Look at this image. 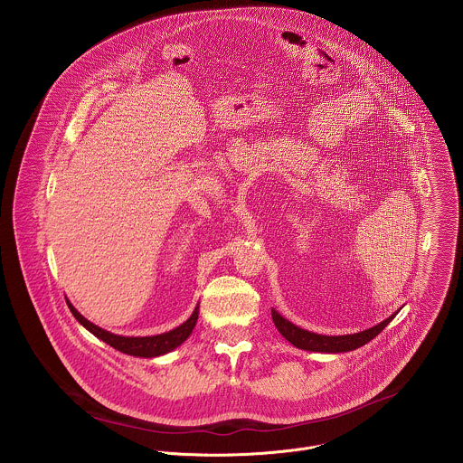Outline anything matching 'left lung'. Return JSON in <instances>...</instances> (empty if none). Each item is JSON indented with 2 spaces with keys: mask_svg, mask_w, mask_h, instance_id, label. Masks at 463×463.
I'll return each instance as SVG.
<instances>
[{
  "mask_svg": "<svg viewBox=\"0 0 463 463\" xmlns=\"http://www.w3.org/2000/svg\"><path fill=\"white\" fill-rule=\"evenodd\" d=\"M272 321L278 331L296 347L305 349V351H317V353H345V351H353L362 347L364 344L371 342L378 333H382L383 328L396 317V314H392L391 317H387L383 323L369 328V330L360 331V333H353V335H338V336H328V335H319V333H312V331L303 330L296 325H292L290 321H287L283 316H279L274 308H272Z\"/></svg>",
  "mask_w": 463,
  "mask_h": 463,
  "instance_id": "left-lung-1",
  "label": "left lung"
}]
</instances>
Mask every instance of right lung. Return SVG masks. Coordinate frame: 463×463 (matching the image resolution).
I'll return each instance as SVG.
<instances>
[{
  "instance_id": "add662e5",
  "label": "right lung",
  "mask_w": 463,
  "mask_h": 463,
  "mask_svg": "<svg viewBox=\"0 0 463 463\" xmlns=\"http://www.w3.org/2000/svg\"><path fill=\"white\" fill-rule=\"evenodd\" d=\"M67 307L71 310V314L74 316V319L92 335H96L98 338H101L103 342H107L109 345H112L114 349L125 353V354H132V356H140V358H153V356H160L165 354L173 349H176L178 345H182L189 335L194 330L196 323H198L199 305L194 308L193 316L180 325L175 330L162 333V335H153V336H123V335H114L110 331L103 330L96 325H92L90 321H87L69 301Z\"/></svg>"
}]
</instances>
